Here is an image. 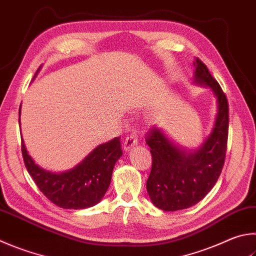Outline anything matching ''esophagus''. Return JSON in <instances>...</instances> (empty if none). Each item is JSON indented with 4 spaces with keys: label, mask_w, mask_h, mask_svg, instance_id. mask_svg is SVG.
Masks as SVG:
<instances>
[{
    "label": "esophagus",
    "mask_w": 256,
    "mask_h": 256,
    "mask_svg": "<svg viewBox=\"0 0 256 256\" xmlns=\"http://www.w3.org/2000/svg\"><path fill=\"white\" fill-rule=\"evenodd\" d=\"M136 144H138V138H136V134H134V133L130 134V136H128L126 138H125V141H124V150H126V151L131 150V148L133 146H136Z\"/></svg>",
    "instance_id": "obj_1"
}]
</instances>
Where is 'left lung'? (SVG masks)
<instances>
[{
	"mask_svg": "<svg viewBox=\"0 0 256 256\" xmlns=\"http://www.w3.org/2000/svg\"><path fill=\"white\" fill-rule=\"evenodd\" d=\"M194 64V82L208 86L217 98L218 110L210 136L194 151L176 146L156 126L146 138L152 156L146 190L153 205L166 212L186 209L200 202L217 182L225 162L228 102L206 64L199 58Z\"/></svg>",
	"mask_w": 256,
	"mask_h": 256,
	"instance_id": "8db88e82",
	"label": "left lung"
}]
</instances>
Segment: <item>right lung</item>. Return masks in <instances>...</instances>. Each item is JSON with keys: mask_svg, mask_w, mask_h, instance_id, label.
<instances>
[{"mask_svg": "<svg viewBox=\"0 0 256 256\" xmlns=\"http://www.w3.org/2000/svg\"><path fill=\"white\" fill-rule=\"evenodd\" d=\"M20 112L21 108L18 115ZM21 140L23 161L28 172L51 202L64 209H85L98 204L110 187L116 161L123 154L120 138H115L100 144L75 168L56 174L40 168L28 153L22 136Z\"/></svg>", "mask_w": 256, "mask_h": 256, "instance_id": "obj_1", "label": "right lung"}]
</instances>
